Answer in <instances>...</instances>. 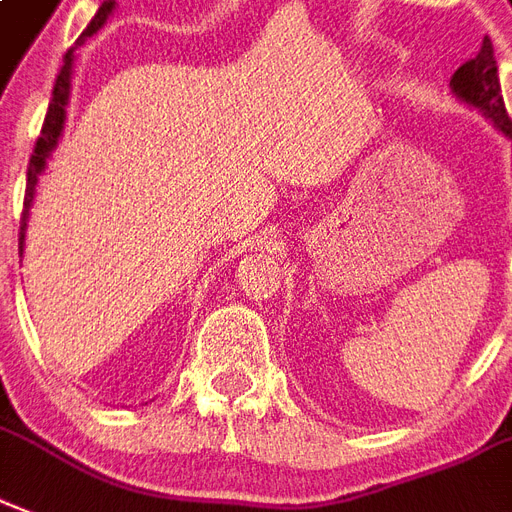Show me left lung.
<instances>
[{"label": "left lung", "mask_w": 512, "mask_h": 512, "mask_svg": "<svg viewBox=\"0 0 512 512\" xmlns=\"http://www.w3.org/2000/svg\"><path fill=\"white\" fill-rule=\"evenodd\" d=\"M453 94L464 99L467 105L478 107L480 113L494 121L499 132L512 140V118L507 115L505 99L497 78V61H494V48L491 42L483 40V48L472 61L461 64L451 78Z\"/></svg>", "instance_id": "obj_1"}]
</instances>
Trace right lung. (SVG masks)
Returning a JSON list of instances; mask_svg holds the SVG:
<instances>
[{
	"mask_svg": "<svg viewBox=\"0 0 512 512\" xmlns=\"http://www.w3.org/2000/svg\"><path fill=\"white\" fill-rule=\"evenodd\" d=\"M113 13V2H105V5L99 7V13L91 23H88V29L80 34V40L72 45L64 56V67L59 69V78H56V86H53V96H51V105H48V113H45V124H42V132L34 142V153L32 159H29V169H26V197H23V215H21V229H18V248L23 251V232H26V218H29V205H32L34 199V186H37V178H40L42 167H45V159L51 156V151L56 148V142H59V134L64 129V118H67V102H69V78H72V61H75V48H78L80 42L91 37V34L105 23L107 15Z\"/></svg>",
	"mask_w": 512,
	"mask_h": 512,
	"instance_id": "add662e5",
	"label": "right lung"
}]
</instances>
